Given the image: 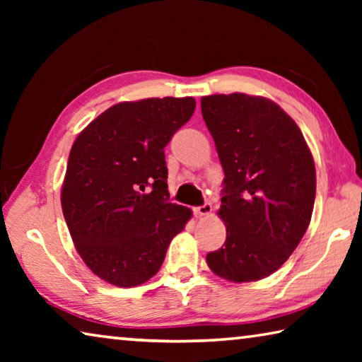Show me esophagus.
Returning <instances> with one entry per match:
<instances>
[{
    "mask_svg": "<svg viewBox=\"0 0 362 362\" xmlns=\"http://www.w3.org/2000/svg\"><path fill=\"white\" fill-rule=\"evenodd\" d=\"M193 212H194L196 217L209 216V214L212 212V206L209 203H206L203 206H196V207H193Z\"/></svg>",
    "mask_w": 362,
    "mask_h": 362,
    "instance_id": "obj_1",
    "label": "esophagus"
}]
</instances>
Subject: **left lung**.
<instances>
[{
    "mask_svg": "<svg viewBox=\"0 0 362 362\" xmlns=\"http://www.w3.org/2000/svg\"><path fill=\"white\" fill-rule=\"evenodd\" d=\"M201 113L225 173L218 216L226 240L206 262L233 283L263 279L289 259L308 228L313 156L296 121L265 97L207 95Z\"/></svg>",
    "mask_w": 362,
    "mask_h": 362,
    "instance_id": "8db88e82",
    "label": "left lung"
}]
</instances>
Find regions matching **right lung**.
<instances>
[{
	"mask_svg": "<svg viewBox=\"0 0 362 362\" xmlns=\"http://www.w3.org/2000/svg\"><path fill=\"white\" fill-rule=\"evenodd\" d=\"M193 97L121 102L88 124L71 146L62 211L88 268L118 287L161 268L192 209L169 203L164 146L192 118Z\"/></svg>",
	"mask_w": 362,
	"mask_h": 362,
	"instance_id": "1",
	"label": "right lung"
}]
</instances>
